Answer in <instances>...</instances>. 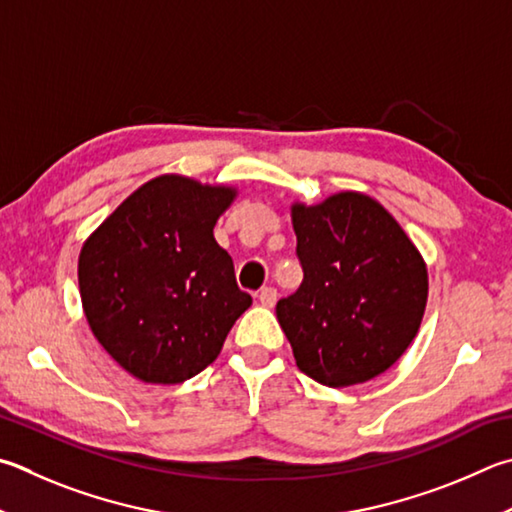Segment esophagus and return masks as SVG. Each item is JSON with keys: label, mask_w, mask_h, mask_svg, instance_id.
Listing matches in <instances>:
<instances>
[{"label": "esophagus", "mask_w": 512, "mask_h": 512, "mask_svg": "<svg viewBox=\"0 0 512 512\" xmlns=\"http://www.w3.org/2000/svg\"><path fill=\"white\" fill-rule=\"evenodd\" d=\"M259 302H262V306H268V309H271V306L277 302V288L264 286L262 291H259Z\"/></svg>", "instance_id": "34e87169"}]
</instances>
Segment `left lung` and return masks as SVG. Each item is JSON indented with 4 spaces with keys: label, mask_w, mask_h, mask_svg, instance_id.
Here are the masks:
<instances>
[{
    "label": "left lung",
    "mask_w": 512,
    "mask_h": 512,
    "mask_svg": "<svg viewBox=\"0 0 512 512\" xmlns=\"http://www.w3.org/2000/svg\"><path fill=\"white\" fill-rule=\"evenodd\" d=\"M304 282L275 313L297 367L327 387L387 371L416 338L427 266L401 224L362 192L291 206Z\"/></svg>",
    "instance_id": "left-lung-1"
}]
</instances>
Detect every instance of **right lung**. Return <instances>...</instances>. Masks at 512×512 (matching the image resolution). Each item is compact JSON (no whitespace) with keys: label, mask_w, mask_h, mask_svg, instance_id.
Masks as SVG:
<instances>
[{"label":"right lung","mask_w":512,"mask_h":512,"mask_svg":"<svg viewBox=\"0 0 512 512\" xmlns=\"http://www.w3.org/2000/svg\"><path fill=\"white\" fill-rule=\"evenodd\" d=\"M237 188L161 174L134 190L82 244V311L134 378L183 383L215 362L253 297L215 239Z\"/></svg>","instance_id":"obj_1"}]
</instances>
